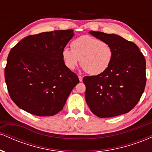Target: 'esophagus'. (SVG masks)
I'll use <instances>...</instances> for the list:
<instances>
[{"mask_svg": "<svg viewBox=\"0 0 152 152\" xmlns=\"http://www.w3.org/2000/svg\"><path fill=\"white\" fill-rule=\"evenodd\" d=\"M78 78H79L80 81H82V80H83V77H82L81 75H78Z\"/></svg>", "mask_w": 152, "mask_h": 152, "instance_id": "obj_1", "label": "esophagus"}]
</instances>
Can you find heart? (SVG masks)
Here are the masks:
<instances>
[{
    "label": "heart",
    "mask_w": 152,
    "mask_h": 152,
    "mask_svg": "<svg viewBox=\"0 0 152 152\" xmlns=\"http://www.w3.org/2000/svg\"><path fill=\"white\" fill-rule=\"evenodd\" d=\"M71 49L62 51V58L66 67L74 70L80 61L81 67L87 74L96 76L104 73L112 61L114 52L105 41L88 35H83L74 40Z\"/></svg>",
    "instance_id": "obj_1"
}]
</instances>
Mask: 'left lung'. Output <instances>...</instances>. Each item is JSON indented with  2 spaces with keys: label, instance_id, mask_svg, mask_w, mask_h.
I'll use <instances>...</instances> for the list:
<instances>
[{
  "label": "left lung",
  "instance_id": "8db88e82",
  "mask_svg": "<svg viewBox=\"0 0 152 152\" xmlns=\"http://www.w3.org/2000/svg\"><path fill=\"white\" fill-rule=\"evenodd\" d=\"M114 52L111 65L102 74L85 76L86 101L100 118L126 114L140 100L146 86V60L135 43L115 34L89 31Z\"/></svg>",
  "mask_w": 152,
  "mask_h": 152
}]
</instances>
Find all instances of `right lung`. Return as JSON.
Segmentation results:
<instances>
[{
	"instance_id": "right-lung-1",
	"label": "right lung",
	"mask_w": 152,
	"mask_h": 152,
	"mask_svg": "<svg viewBox=\"0 0 152 152\" xmlns=\"http://www.w3.org/2000/svg\"><path fill=\"white\" fill-rule=\"evenodd\" d=\"M74 35L72 29L30 35L11 48L5 81L10 99L19 108L39 116H53L63 109L79 82L62 58Z\"/></svg>"
}]
</instances>
